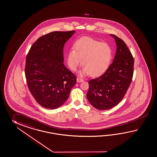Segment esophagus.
Wrapping results in <instances>:
<instances>
[{
	"label": "esophagus",
	"instance_id": "1",
	"mask_svg": "<svg viewBox=\"0 0 157 157\" xmlns=\"http://www.w3.org/2000/svg\"><path fill=\"white\" fill-rule=\"evenodd\" d=\"M77 82H82L83 81V79L81 78H77Z\"/></svg>",
	"mask_w": 157,
	"mask_h": 157
}]
</instances>
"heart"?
<instances>
[{
	"label": "heart",
	"instance_id": "heart-1",
	"mask_svg": "<svg viewBox=\"0 0 157 157\" xmlns=\"http://www.w3.org/2000/svg\"><path fill=\"white\" fill-rule=\"evenodd\" d=\"M112 57V49L108 44L84 37L78 39L74 44V49L70 50L67 63L70 69L76 71L82 63L84 66L81 75L98 77L107 70Z\"/></svg>",
	"mask_w": 157,
	"mask_h": 157
}]
</instances>
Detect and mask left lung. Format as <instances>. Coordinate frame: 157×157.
Here are the masks:
<instances>
[{"label": "left lung", "instance_id": "left-lung-1", "mask_svg": "<svg viewBox=\"0 0 157 157\" xmlns=\"http://www.w3.org/2000/svg\"><path fill=\"white\" fill-rule=\"evenodd\" d=\"M117 46L113 62L100 77L88 81L87 98L93 107L107 110L122 100L133 75L134 58L124 41L114 35Z\"/></svg>", "mask_w": 157, "mask_h": 157}]
</instances>
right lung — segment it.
<instances>
[{"mask_svg":"<svg viewBox=\"0 0 157 157\" xmlns=\"http://www.w3.org/2000/svg\"><path fill=\"white\" fill-rule=\"evenodd\" d=\"M75 31L43 35L27 54L25 75L29 91L42 107L56 109L69 97L77 77L63 64V47Z\"/></svg>","mask_w":157,"mask_h":157,"instance_id":"obj_1","label":"right lung"}]
</instances>
